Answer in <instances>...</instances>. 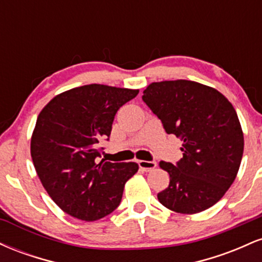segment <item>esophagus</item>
<instances>
[{"label": "esophagus", "instance_id": "34e87169", "mask_svg": "<svg viewBox=\"0 0 262 262\" xmlns=\"http://www.w3.org/2000/svg\"><path fill=\"white\" fill-rule=\"evenodd\" d=\"M138 164H139V167L141 170L146 171V172H149V171L154 170L156 167V162L155 161H145V160H139L138 161Z\"/></svg>", "mask_w": 262, "mask_h": 262}]
</instances>
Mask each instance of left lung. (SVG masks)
I'll list each match as a JSON object with an SVG mask.
<instances>
[{
    "mask_svg": "<svg viewBox=\"0 0 262 262\" xmlns=\"http://www.w3.org/2000/svg\"><path fill=\"white\" fill-rule=\"evenodd\" d=\"M143 93L166 133L183 141L176 165L160 161L170 183L158 193L159 202L181 214L214 206L235 180L244 152L233 104L213 87L188 80L152 82Z\"/></svg>",
    "mask_w": 262,
    "mask_h": 262,
    "instance_id": "obj_1",
    "label": "left lung"
}]
</instances>
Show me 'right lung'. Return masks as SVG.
I'll use <instances>...</instances> for the list:
<instances>
[{"label": "right lung", "instance_id": "obj_1", "mask_svg": "<svg viewBox=\"0 0 262 262\" xmlns=\"http://www.w3.org/2000/svg\"><path fill=\"white\" fill-rule=\"evenodd\" d=\"M139 90L85 85L55 96L39 113L31 155L41 185L66 214L93 222L121 203L137 162H110L98 143L112 130L117 111Z\"/></svg>", "mask_w": 262, "mask_h": 262}]
</instances>
